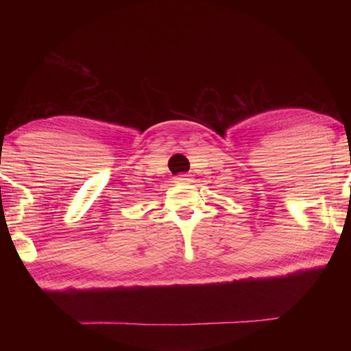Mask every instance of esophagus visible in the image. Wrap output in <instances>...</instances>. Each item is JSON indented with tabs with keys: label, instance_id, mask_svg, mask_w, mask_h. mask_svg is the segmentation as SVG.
Here are the masks:
<instances>
[{
	"label": "esophagus",
	"instance_id": "34e87169",
	"mask_svg": "<svg viewBox=\"0 0 351 351\" xmlns=\"http://www.w3.org/2000/svg\"><path fill=\"white\" fill-rule=\"evenodd\" d=\"M192 182V178H190V175H180L176 178V184H190Z\"/></svg>",
	"mask_w": 351,
	"mask_h": 351
}]
</instances>
